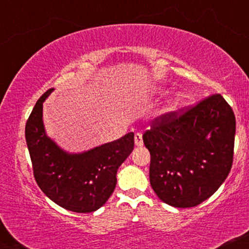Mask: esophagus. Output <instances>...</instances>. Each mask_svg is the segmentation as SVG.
Returning <instances> with one entry per match:
<instances>
[{
  "label": "esophagus",
  "instance_id": "34e87169",
  "mask_svg": "<svg viewBox=\"0 0 249 249\" xmlns=\"http://www.w3.org/2000/svg\"><path fill=\"white\" fill-rule=\"evenodd\" d=\"M134 144H136V146H138V147L142 146V144H144V142H142V133L138 132V133L134 134Z\"/></svg>",
  "mask_w": 249,
  "mask_h": 249
}]
</instances>
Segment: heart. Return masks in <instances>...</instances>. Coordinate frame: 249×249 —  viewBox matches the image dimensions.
I'll list each match as a JSON object with an SVG mask.
<instances>
[{
    "label": "heart",
    "mask_w": 249,
    "mask_h": 249,
    "mask_svg": "<svg viewBox=\"0 0 249 249\" xmlns=\"http://www.w3.org/2000/svg\"><path fill=\"white\" fill-rule=\"evenodd\" d=\"M180 105V103L178 101H174L173 103H171L170 107H168V110H176L177 107H178Z\"/></svg>",
    "instance_id": "b5f03b06"
}]
</instances>
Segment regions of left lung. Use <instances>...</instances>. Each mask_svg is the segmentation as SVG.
<instances>
[{
	"mask_svg": "<svg viewBox=\"0 0 249 249\" xmlns=\"http://www.w3.org/2000/svg\"><path fill=\"white\" fill-rule=\"evenodd\" d=\"M235 116L219 93L187 110L156 118L142 134L150 151V182L173 207H194L210 198L233 164Z\"/></svg>",
	"mask_w": 249,
	"mask_h": 249,
	"instance_id": "1",
	"label": "left lung"
}]
</instances>
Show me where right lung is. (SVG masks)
I'll return each mask as SVG.
<instances>
[{
  "instance_id": "add662e5",
  "label": "right lung",
  "mask_w": 249,
  "mask_h": 249,
  "mask_svg": "<svg viewBox=\"0 0 249 249\" xmlns=\"http://www.w3.org/2000/svg\"><path fill=\"white\" fill-rule=\"evenodd\" d=\"M43 93L25 124V141L33 162L34 177L43 193L55 204L76 213L95 212L115 191L117 170L130 156L134 133L82 153L63 151L45 133Z\"/></svg>"
}]
</instances>
